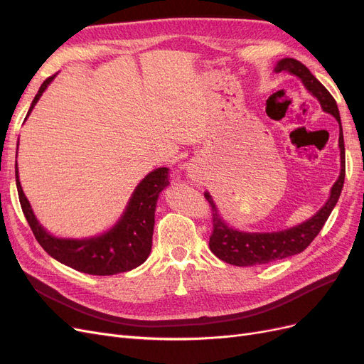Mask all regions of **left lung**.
Returning <instances> with one entry per match:
<instances>
[{"mask_svg": "<svg viewBox=\"0 0 364 364\" xmlns=\"http://www.w3.org/2000/svg\"><path fill=\"white\" fill-rule=\"evenodd\" d=\"M277 73L289 71L299 77L305 87L310 91L318 102H321L323 111L336 117L340 124V115L336 105L334 97L328 92L326 87L318 82L311 74L305 65L293 58L282 59L277 68ZM338 146H340V159H341V171L337 182L333 185L331 196L328 202L314 217L306 220L305 223L294 226L279 232H266V234H249L240 232L237 229H230L217 213V208L211 199V196L205 193V199L211 208L213 215V234L209 237V249L217 258L234 266H257V264H267L277 259L289 258L296 253L304 252L311 241L321 232L329 214L334 209L341 188L345 182V141H343V130L340 124V135H338Z\"/></svg>", "mask_w": 364, "mask_h": 364, "instance_id": "1", "label": "left lung"}]
</instances>
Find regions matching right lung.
<instances>
[{
  "mask_svg": "<svg viewBox=\"0 0 364 364\" xmlns=\"http://www.w3.org/2000/svg\"><path fill=\"white\" fill-rule=\"evenodd\" d=\"M53 79L54 75H50L48 79L43 80L30 106L27 117ZM168 174L170 170L165 167L147 174L136 186L124 215L109 232L94 238L65 240L50 235L38 223L27 197L21 188L18 167H15L19 203L38 243L48 255L60 261L65 266L83 273L97 274V277L132 270L147 259L151 250L156 200L159 193L170 183Z\"/></svg>",
  "mask_w": 364,
  "mask_h": 364,
  "instance_id": "add662e5",
  "label": "right lung"
}]
</instances>
